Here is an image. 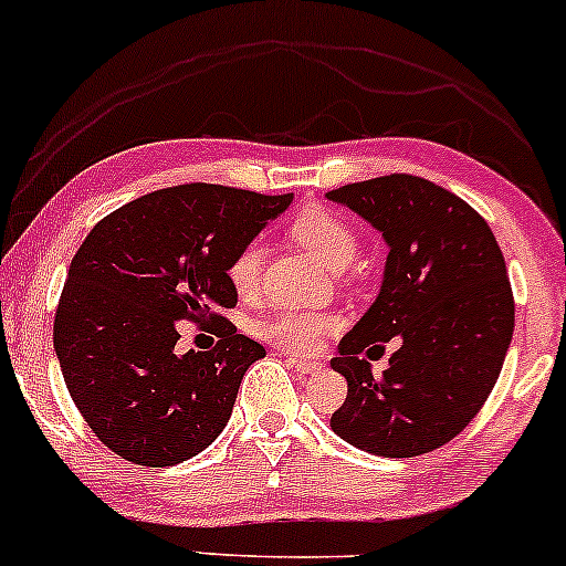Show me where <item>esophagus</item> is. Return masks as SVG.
I'll use <instances>...</instances> for the list:
<instances>
[{
	"label": "esophagus",
	"mask_w": 566,
	"mask_h": 566,
	"mask_svg": "<svg viewBox=\"0 0 566 566\" xmlns=\"http://www.w3.org/2000/svg\"><path fill=\"white\" fill-rule=\"evenodd\" d=\"M289 360H291V364H294L296 371H302V374H315V371H321V368H323L321 360H315V358H302V355H291Z\"/></svg>",
	"instance_id": "34e87169"
}]
</instances>
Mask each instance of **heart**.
Segmentation results:
<instances>
[{"mask_svg":"<svg viewBox=\"0 0 566 566\" xmlns=\"http://www.w3.org/2000/svg\"><path fill=\"white\" fill-rule=\"evenodd\" d=\"M291 238L307 249L313 256L326 266L328 272L350 270L358 259L360 243L358 234L339 213L328 208L310 206L302 208L289 224ZM264 251L259 243H249L238 251L230 264V283L240 296H253L259 289L262 275ZM336 326V317L321 313H304V310H281V313L264 317L256 326L262 339L285 350H313L321 336Z\"/></svg>","mask_w":566,"mask_h":566,"instance_id":"1","label":"heart"}]
</instances>
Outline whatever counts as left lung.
Segmentation results:
<instances>
[{
    "instance_id": "left-lung-1",
    "label": "left lung",
    "mask_w": 566,
    "mask_h": 566,
    "mask_svg": "<svg viewBox=\"0 0 566 566\" xmlns=\"http://www.w3.org/2000/svg\"><path fill=\"white\" fill-rule=\"evenodd\" d=\"M326 198L366 219L390 249L377 300L332 360L347 379L332 430L377 457L433 452L479 415L511 347L503 251L465 200L420 176H379ZM390 338L399 350L374 378L359 353L384 352Z\"/></svg>"
}]
</instances>
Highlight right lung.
Listing matches in <instances>:
<instances>
[{
    "label": "right lung",
    "instance_id": "obj_1",
    "mask_svg": "<svg viewBox=\"0 0 566 566\" xmlns=\"http://www.w3.org/2000/svg\"><path fill=\"white\" fill-rule=\"evenodd\" d=\"M291 200L219 184L157 189L101 219L74 253L53 345L72 401L114 454L179 465L230 422L264 358L219 315L238 304L230 264ZM179 319L211 322L214 350L176 354Z\"/></svg>",
    "mask_w": 566,
    "mask_h": 566
}]
</instances>
